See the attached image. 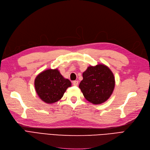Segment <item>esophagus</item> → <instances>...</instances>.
Listing matches in <instances>:
<instances>
[{"instance_id":"esophagus-1","label":"esophagus","mask_w":150,"mask_h":150,"mask_svg":"<svg viewBox=\"0 0 150 150\" xmlns=\"http://www.w3.org/2000/svg\"><path fill=\"white\" fill-rule=\"evenodd\" d=\"M72 84L75 86H77L78 85V81H74L73 82H72Z\"/></svg>"}]
</instances>
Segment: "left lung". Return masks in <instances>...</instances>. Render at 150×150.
Wrapping results in <instances>:
<instances>
[{
	"mask_svg": "<svg viewBox=\"0 0 150 150\" xmlns=\"http://www.w3.org/2000/svg\"><path fill=\"white\" fill-rule=\"evenodd\" d=\"M81 89L86 100L94 104L106 101L112 94L115 86L114 75L104 64L90 66L83 73Z\"/></svg>",
	"mask_w": 150,
	"mask_h": 150,
	"instance_id": "left-lung-1",
	"label": "left lung"
}]
</instances>
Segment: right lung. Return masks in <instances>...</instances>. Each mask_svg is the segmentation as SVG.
Instances as JSON below:
<instances>
[{
	"label": "right lung",
	"mask_w": 150,
	"mask_h": 150,
	"mask_svg": "<svg viewBox=\"0 0 150 150\" xmlns=\"http://www.w3.org/2000/svg\"><path fill=\"white\" fill-rule=\"evenodd\" d=\"M34 86L40 99L47 104H52L60 100L71 83L65 79L58 69H49L37 76Z\"/></svg>",
	"instance_id": "obj_1"
}]
</instances>
